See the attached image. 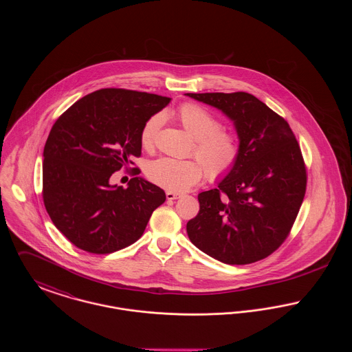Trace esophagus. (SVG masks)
<instances>
[{"label": "esophagus", "instance_id": "34e87169", "mask_svg": "<svg viewBox=\"0 0 352 352\" xmlns=\"http://www.w3.org/2000/svg\"><path fill=\"white\" fill-rule=\"evenodd\" d=\"M181 197H182L181 194H177V192H173V191H168V192H166L168 201H175V199H179Z\"/></svg>", "mask_w": 352, "mask_h": 352}]
</instances>
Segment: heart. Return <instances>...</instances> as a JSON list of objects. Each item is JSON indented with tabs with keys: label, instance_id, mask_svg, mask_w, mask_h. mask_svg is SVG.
Listing matches in <instances>:
<instances>
[{
	"label": "heart",
	"instance_id": "1",
	"mask_svg": "<svg viewBox=\"0 0 352 352\" xmlns=\"http://www.w3.org/2000/svg\"><path fill=\"white\" fill-rule=\"evenodd\" d=\"M181 125L194 140L192 153L204 166L211 181L226 177L234 168L240 155L239 137L230 131L221 129L220 121L199 104L186 102L177 113ZM164 122L162 113L153 115L141 131V144L151 151ZM195 160H175L161 157L154 160L146 168L151 182L173 192H184L198 184L203 177V168Z\"/></svg>",
	"mask_w": 352,
	"mask_h": 352
}]
</instances>
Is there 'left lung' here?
Wrapping results in <instances>:
<instances>
[{"mask_svg":"<svg viewBox=\"0 0 352 352\" xmlns=\"http://www.w3.org/2000/svg\"><path fill=\"white\" fill-rule=\"evenodd\" d=\"M234 121L240 141L234 168L198 195L199 214L186 230L191 243L224 264L268 257L290 232L306 192L301 148L285 118L247 92L186 94Z\"/></svg>","mask_w":352,"mask_h":352,"instance_id":"1","label":"left lung"}]
</instances>
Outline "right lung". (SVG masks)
<instances>
[{
    "label": "right lung",
    "mask_w": 352,
    "mask_h": 352,
    "mask_svg": "<svg viewBox=\"0 0 352 352\" xmlns=\"http://www.w3.org/2000/svg\"><path fill=\"white\" fill-rule=\"evenodd\" d=\"M170 100L102 88L72 104L52 125L43 151L42 197L54 226L75 247L96 254L129 247L166 201L162 188L141 177L126 188L109 179L141 155L145 122Z\"/></svg>",
    "instance_id": "add662e5"
}]
</instances>
